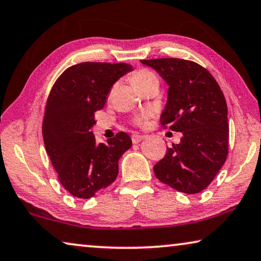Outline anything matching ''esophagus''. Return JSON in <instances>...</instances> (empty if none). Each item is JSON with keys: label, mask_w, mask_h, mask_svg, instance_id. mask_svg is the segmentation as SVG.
Segmentation results:
<instances>
[{"label": "esophagus", "mask_w": 261, "mask_h": 261, "mask_svg": "<svg viewBox=\"0 0 261 261\" xmlns=\"http://www.w3.org/2000/svg\"><path fill=\"white\" fill-rule=\"evenodd\" d=\"M146 137L145 135H140V134H133L132 135V141H133V143H139L140 141H142L143 139H145Z\"/></svg>", "instance_id": "34e87169"}]
</instances>
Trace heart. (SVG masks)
Masks as SVG:
<instances>
[{
    "instance_id": "heart-1",
    "label": "heart",
    "mask_w": 261,
    "mask_h": 261,
    "mask_svg": "<svg viewBox=\"0 0 261 261\" xmlns=\"http://www.w3.org/2000/svg\"><path fill=\"white\" fill-rule=\"evenodd\" d=\"M130 80L133 82V85L137 87L138 89H140L142 88L143 86L148 85L149 82L158 81V77L152 70L146 69V68H141V69L135 70L134 73L130 75ZM150 116H152V112L145 111L135 116L133 119V122L134 124H137V126H143V124H146L147 121H148Z\"/></svg>"
}]
</instances>
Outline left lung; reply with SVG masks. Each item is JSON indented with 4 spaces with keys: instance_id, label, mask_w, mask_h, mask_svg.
Instances as JSON below:
<instances>
[{
    "instance_id": "left-lung-1",
    "label": "left lung",
    "mask_w": 261,
    "mask_h": 261,
    "mask_svg": "<svg viewBox=\"0 0 261 261\" xmlns=\"http://www.w3.org/2000/svg\"><path fill=\"white\" fill-rule=\"evenodd\" d=\"M167 82L168 100L161 126L181 132L180 143L167 148L154 166L161 182L186 194L205 190L228 154L227 105L206 68L182 59L141 60Z\"/></svg>"
}]
</instances>
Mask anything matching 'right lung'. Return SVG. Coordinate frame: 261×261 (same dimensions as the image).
Listing matches in <instances>:
<instances>
[{"label": "right lung", "instance_id": "obj_1", "mask_svg": "<svg viewBox=\"0 0 261 261\" xmlns=\"http://www.w3.org/2000/svg\"><path fill=\"white\" fill-rule=\"evenodd\" d=\"M132 70L128 63L82 62L63 71L49 93L42 122L44 147L60 182L71 195L89 199L113 184L119 159L130 148L124 132L96 143L90 128L112 86Z\"/></svg>", "mask_w": 261, "mask_h": 261}]
</instances>
